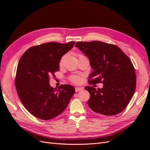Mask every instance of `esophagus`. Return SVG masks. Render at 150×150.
Returning a JSON list of instances; mask_svg holds the SVG:
<instances>
[{"label":"esophagus","instance_id":"34e87169","mask_svg":"<svg viewBox=\"0 0 150 150\" xmlns=\"http://www.w3.org/2000/svg\"><path fill=\"white\" fill-rule=\"evenodd\" d=\"M83 88H78V87H76L75 88V90H76V92H79V91H81L83 90Z\"/></svg>","mask_w":150,"mask_h":150}]
</instances>
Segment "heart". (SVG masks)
<instances>
[{"instance_id": "1", "label": "heart", "mask_w": 150, "mask_h": 150, "mask_svg": "<svg viewBox=\"0 0 150 150\" xmlns=\"http://www.w3.org/2000/svg\"><path fill=\"white\" fill-rule=\"evenodd\" d=\"M81 56V55H79V56ZM66 55H64L61 58L60 61H59V65L61 66H63V64H64V63L66 61ZM69 80L71 81L72 83H73L76 84H81V83H82L83 78L81 76H78V75H73V76H71L70 77Z\"/></svg>"}]
</instances>
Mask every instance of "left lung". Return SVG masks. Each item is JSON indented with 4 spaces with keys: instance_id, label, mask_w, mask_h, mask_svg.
Here are the masks:
<instances>
[{
    "instance_id": "1",
    "label": "left lung",
    "mask_w": 150,
    "mask_h": 150,
    "mask_svg": "<svg viewBox=\"0 0 150 150\" xmlns=\"http://www.w3.org/2000/svg\"><path fill=\"white\" fill-rule=\"evenodd\" d=\"M75 46L88 57L94 70L88 83H103L101 89L85 87L90 94L89 107L104 116L119 114L130 102L137 85L135 69L129 58L115 45L101 41L77 42Z\"/></svg>"
}]
</instances>
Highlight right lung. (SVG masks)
<instances>
[{
  "mask_svg": "<svg viewBox=\"0 0 150 150\" xmlns=\"http://www.w3.org/2000/svg\"><path fill=\"white\" fill-rule=\"evenodd\" d=\"M75 42H51L30 47L18 63L15 85L21 101L30 114L42 120L61 115L67 106L75 89L69 84L51 87L50 78L59 70L63 55Z\"/></svg>",
  "mask_w": 150,
  "mask_h": 150,
  "instance_id": "add662e5",
  "label": "right lung"
}]
</instances>
